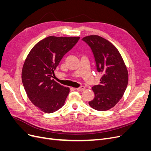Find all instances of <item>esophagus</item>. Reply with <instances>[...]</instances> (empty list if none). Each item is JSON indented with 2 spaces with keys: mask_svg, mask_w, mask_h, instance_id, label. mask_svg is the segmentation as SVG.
I'll list each match as a JSON object with an SVG mask.
<instances>
[{
  "mask_svg": "<svg viewBox=\"0 0 151 151\" xmlns=\"http://www.w3.org/2000/svg\"><path fill=\"white\" fill-rule=\"evenodd\" d=\"M74 90L76 91H84L85 90V88L84 86H81L80 87V88H74Z\"/></svg>",
  "mask_w": 151,
  "mask_h": 151,
  "instance_id": "obj_1",
  "label": "esophagus"
}]
</instances>
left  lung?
I'll list each match as a JSON object with an SVG mask.
<instances>
[{"instance_id":"1","label":"left lung","mask_w":151,"mask_h":151,"mask_svg":"<svg viewBox=\"0 0 151 151\" xmlns=\"http://www.w3.org/2000/svg\"><path fill=\"white\" fill-rule=\"evenodd\" d=\"M83 40L91 48L97 70L103 75L100 84L92 88L95 96L89 104L96 110H108L118 103L126 90L129 81L127 67L117 48L107 40L90 35Z\"/></svg>"}]
</instances>
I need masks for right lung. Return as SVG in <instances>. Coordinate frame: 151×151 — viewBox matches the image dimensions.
<instances>
[{
  "label": "right lung",
  "instance_id": "add662e5",
  "mask_svg": "<svg viewBox=\"0 0 151 151\" xmlns=\"http://www.w3.org/2000/svg\"><path fill=\"white\" fill-rule=\"evenodd\" d=\"M80 37L50 36L31 50L22 70V82L31 103L41 111L52 113L61 108L70 89L52 79L62 58Z\"/></svg>",
  "mask_w": 151,
  "mask_h": 151
}]
</instances>
